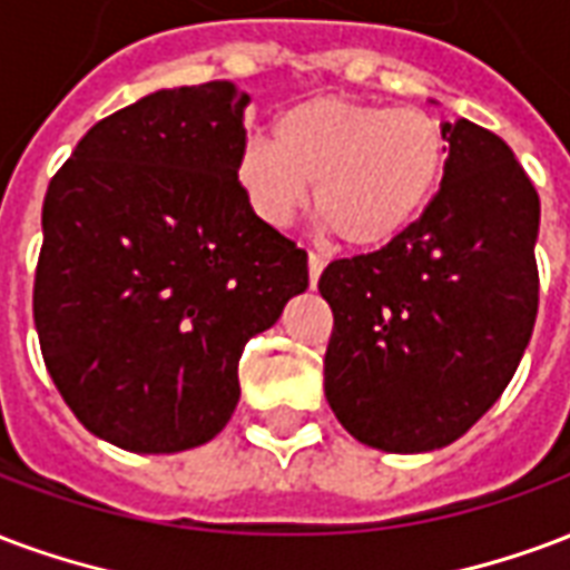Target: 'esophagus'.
<instances>
[{
	"label": "esophagus",
	"mask_w": 570,
	"mask_h": 570,
	"mask_svg": "<svg viewBox=\"0 0 570 570\" xmlns=\"http://www.w3.org/2000/svg\"><path fill=\"white\" fill-rule=\"evenodd\" d=\"M323 268H326V259L320 256V253H307V274H311V286H317L320 274H323Z\"/></svg>",
	"instance_id": "obj_1"
}]
</instances>
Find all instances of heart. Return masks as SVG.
I'll list each match as a JSON object with an SVG mask.
<instances>
[{
	"mask_svg": "<svg viewBox=\"0 0 570 570\" xmlns=\"http://www.w3.org/2000/svg\"><path fill=\"white\" fill-rule=\"evenodd\" d=\"M450 163L444 126L423 108H386L344 96H314L274 120V141L253 135L238 150L235 180L253 214L289 226L314 210L356 250L395 242L420 220Z\"/></svg>",
	"mask_w": 570,
	"mask_h": 570,
	"instance_id": "obj_1",
	"label": "heart"
}]
</instances>
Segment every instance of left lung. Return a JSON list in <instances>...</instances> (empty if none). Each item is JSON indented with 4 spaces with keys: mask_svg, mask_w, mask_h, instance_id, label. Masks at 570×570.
Returning <instances> with one entry per match:
<instances>
[{
    "mask_svg": "<svg viewBox=\"0 0 570 570\" xmlns=\"http://www.w3.org/2000/svg\"><path fill=\"white\" fill-rule=\"evenodd\" d=\"M450 163L420 220L320 274L332 307L326 399L386 453L453 444L513 377L538 317L541 202L499 135L444 124Z\"/></svg>",
    "mask_w": 570,
    "mask_h": 570,
    "instance_id": "1",
    "label": "left lung"
}]
</instances>
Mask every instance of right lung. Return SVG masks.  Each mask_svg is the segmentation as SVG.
<instances>
[{"instance_id": "obj_1", "label": "right lung", "mask_w": 570, "mask_h": 570, "mask_svg": "<svg viewBox=\"0 0 570 570\" xmlns=\"http://www.w3.org/2000/svg\"><path fill=\"white\" fill-rule=\"evenodd\" d=\"M250 96L156 90L83 135L41 208L32 314L83 429L132 453L223 432L244 344L307 289V253L235 180Z\"/></svg>"}]
</instances>
